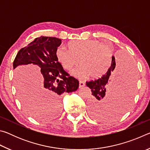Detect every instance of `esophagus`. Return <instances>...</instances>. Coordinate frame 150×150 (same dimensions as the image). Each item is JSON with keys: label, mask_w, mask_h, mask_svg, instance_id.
Wrapping results in <instances>:
<instances>
[{"label": "esophagus", "mask_w": 150, "mask_h": 150, "mask_svg": "<svg viewBox=\"0 0 150 150\" xmlns=\"http://www.w3.org/2000/svg\"><path fill=\"white\" fill-rule=\"evenodd\" d=\"M85 85V82L83 81H79V88H82L84 87Z\"/></svg>", "instance_id": "obj_1"}]
</instances>
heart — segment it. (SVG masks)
<instances>
[{"mask_svg":"<svg viewBox=\"0 0 150 150\" xmlns=\"http://www.w3.org/2000/svg\"><path fill=\"white\" fill-rule=\"evenodd\" d=\"M68 49L59 46L55 50V57L66 70H71L78 64L81 65L73 74L81 78L91 75L100 77L105 71L112 55L110 45L102 44L97 40H73L68 43Z\"/></svg>","mask_w":150,"mask_h":150,"instance_id":"obj_1","label":"heart"}]
</instances>
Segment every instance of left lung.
<instances>
[{"label":"left lung","instance_id":"obj_1","mask_svg":"<svg viewBox=\"0 0 150 150\" xmlns=\"http://www.w3.org/2000/svg\"><path fill=\"white\" fill-rule=\"evenodd\" d=\"M136 82V69L128 58L120 60L116 67L115 58L106 72L98 79L86 82L93 97L88 101V108L92 117L100 120L118 118L130 106ZM107 91H105V89ZM108 95L105 96V93Z\"/></svg>","mask_w":150,"mask_h":150}]
</instances>
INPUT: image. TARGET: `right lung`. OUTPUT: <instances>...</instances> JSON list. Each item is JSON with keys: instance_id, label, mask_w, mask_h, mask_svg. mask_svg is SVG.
Returning <instances> with one entry per match:
<instances>
[{"instance_id": "obj_1", "label": "right lung", "mask_w": 150, "mask_h": 150, "mask_svg": "<svg viewBox=\"0 0 150 150\" xmlns=\"http://www.w3.org/2000/svg\"><path fill=\"white\" fill-rule=\"evenodd\" d=\"M62 40L41 36L22 48L13 62V68L33 63L41 68L43 81L37 90L29 89L21 93L20 99L25 109L37 119H47L59 115L61 96L64 93L77 91L79 83L63 69L55 57V50Z\"/></svg>"}]
</instances>
